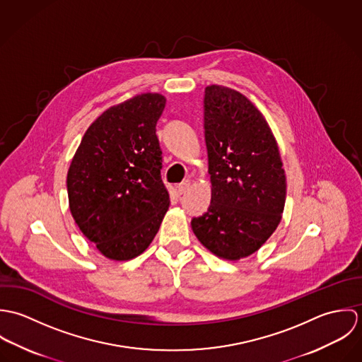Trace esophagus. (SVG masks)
<instances>
[{"label": "esophagus", "instance_id": "1", "mask_svg": "<svg viewBox=\"0 0 362 362\" xmlns=\"http://www.w3.org/2000/svg\"><path fill=\"white\" fill-rule=\"evenodd\" d=\"M189 187H191V181H189V180H185L184 182H181V184L177 187V189H178V194H180V195L185 194V192L189 189Z\"/></svg>", "mask_w": 362, "mask_h": 362}]
</instances>
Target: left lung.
Here are the masks:
<instances>
[{"label": "left lung", "instance_id": "8db88e82", "mask_svg": "<svg viewBox=\"0 0 362 362\" xmlns=\"http://www.w3.org/2000/svg\"><path fill=\"white\" fill-rule=\"evenodd\" d=\"M204 104L211 201L206 213L192 218V231L218 258H247L281 220L283 161L267 121L243 93L210 85Z\"/></svg>", "mask_w": 362, "mask_h": 362}]
</instances>
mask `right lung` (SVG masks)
<instances>
[{"label":"right lung","instance_id":"obj_1","mask_svg":"<svg viewBox=\"0 0 362 362\" xmlns=\"http://www.w3.org/2000/svg\"><path fill=\"white\" fill-rule=\"evenodd\" d=\"M164 105L163 95L142 93L110 107L71 161V214L105 258L129 260L146 251L170 206L156 135Z\"/></svg>","mask_w":362,"mask_h":362}]
</instances>
